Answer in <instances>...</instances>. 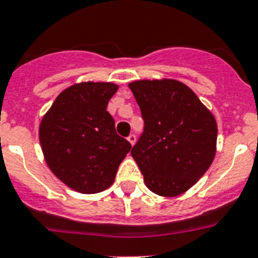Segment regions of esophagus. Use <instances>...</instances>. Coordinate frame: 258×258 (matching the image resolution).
<instances>
[{
  "label": "esophagus",
  "mask_w": 258,
  "mask_h": 258,
  "mask_svg": "<svg viewBox=\"0 0 258 258\" xmlns=\"http://www.w3.org/2000/svg\"><path fill=\"white\" fill-rule=\"evenodd\" d=\"M127 141L131 142L132 145H135V142H136V136H135V135H129V137H127Z\"/></svg>",
  "instance_id": "obj_1"
}]
</instances>
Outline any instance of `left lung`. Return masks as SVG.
I'll return each instance as SVG.
<instances>
[{"label":"left lung","mask_w":258,"mask_h":258,"mask_svg":"<svg viewBox=\"0 0 258 258\" xmlns=\"http://www.w3.org/2000/svg\"><path fill=\"white\" fill-rule=\"evenodd\" d=\"M145 122L132 148L149 190L176 197L204 176L216 156L217 122L195 92L177 80L129 84Z\"/></svg>","instance_id":"left-lung-1"}]
</instances>
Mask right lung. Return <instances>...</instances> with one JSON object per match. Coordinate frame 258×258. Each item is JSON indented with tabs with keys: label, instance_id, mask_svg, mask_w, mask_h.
<instances>
[{
	"label": "right lung",
	"instance_id": "add662e5",
	"mask_svg": "<svg viewBox=\"0 0 258 258\" xmlns=\"http://www.w3.org/2000/svg\"><path fill=\"white\" fill-rule=\"evenodd\" d=\"M113 82H80L61 92L40 123L45 161L58 180L84 195L108 189L132 145L106 110Z\"/></svg>",
	"mask_w": 258,
	"mask_h": 258
}]
</instances>
